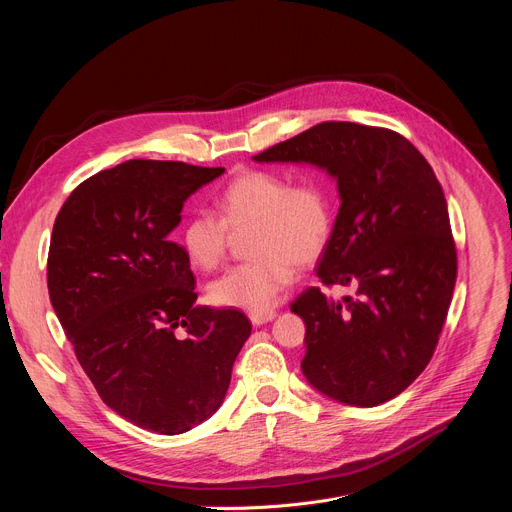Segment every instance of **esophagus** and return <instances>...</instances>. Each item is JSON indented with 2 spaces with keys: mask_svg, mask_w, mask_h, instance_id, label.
Instances as JSON below:
<instances>
[{
  "mask_svg": "<svg viewBox=\"0 0 512 512\" xmlns=\"http://www.w3.org/2000/svg\"><path fill=\"white\" fill-rule=\"evenodd\" d=\"M275 316H277V314H275L273 310H267V312H251V314H249V318H251V322H253L255 326L267 324V322H271Z\"/></svg>",
  "mask_w": 512,
  "mask_h": 512,
  "instance_id": "obj_1",
  "label": "esophagus"
}]
</instances>
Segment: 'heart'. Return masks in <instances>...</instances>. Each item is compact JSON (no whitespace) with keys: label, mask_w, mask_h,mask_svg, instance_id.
<instances>
[{"label":"heart","mask_w":512,"mask_h":512,"mask_svg":"<svg viewBox=\"0 0 512 512\" xmlns=\"http://www.w3.org/2000/svg\"><path fill=\"white\" fill-rule=\"evenodd\" d=\"M218 218L194 212L180 233L188 261L214 271L227 257L231 231L255 227L249 263L229 269L210 283L218 306L267 312L296 279V263L308 267L326 251L334 231V194L328 182L310 176L291 184L277 172L247 170L216 198Z\"/></svg>","instance_id":"heart-1"}]
</instances>
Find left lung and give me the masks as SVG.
Listing matches in <instances>:
<instances>
[{
    "label": "left lung",
    "instance_id": "left-lung-1",
    "mask_svg": "<svg viewBox=\"0 0 512 512\" xmlns=\"http://www.w3.org/2000/svg\"><path fill=\"white\" fill-rule=\"evenodd\" d=\"M253 160L320 166L342 200L318 277L328 287L354 285L356 298L334 302L308 287L291 302L306 322V379L346 405L393 399L431 360L458 273L431 166L397 131L348 121L318 123Z\"/></svg>",
    "mask_w": 512,
    "mask_h": 512
}]
</instances>
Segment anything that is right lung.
<instances>
[{
	"label": "right lung",
	"mask_w": 512,
	"mask_h": 512,
	"mask_svg": "<svg viewBox=\"0 0 512 512\" xmlns=\"http://www.w3.org/2000/svg\"><path fill=\"white\" fill-rule=\"evenodd\" d=\"M225 168L129 160L70 192L48 251L52 308L99 397L164 435L221 407L251 322L194 306V275L170 239L190 194Z\"/></svg>",
	"instance_id": "right-lung-1"
}]
</instances>
